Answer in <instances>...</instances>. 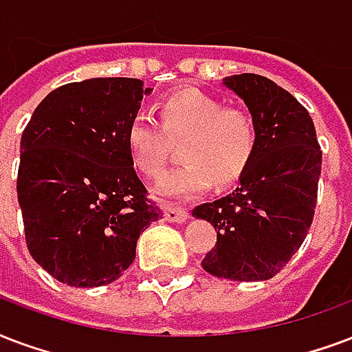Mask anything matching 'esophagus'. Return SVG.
Segmentation results:
<instances>
[{"label":"esophagus","instance_id":"34e87169","mask_svg":"<svg viewBox=\"0 0 352 352\" xmlns=\"http://www.w3.org/2000/svg\"><path fill=\"white\" fill-rule=\"evenodd\" d=\"M187 217H189V213L184 208H176V206L170 204L165 206L166 221H170V223H184V221H187Z\"/></svg>","mask_w":352,"mask_h":352}]
</instances>
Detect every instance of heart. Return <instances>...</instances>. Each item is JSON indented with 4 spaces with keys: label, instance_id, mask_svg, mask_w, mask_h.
<instances>
[{
    "label": "heart",
    "instance_id": "b5f03b06",
    "mask_svg": "<svg viewBox=\"0 0 352 352\" xmlns=\"http://www.w3.org/2000/svg\"><path fill=\"white\" fill-rule=\"evenodd\" d=\"M160 122L137 113L126 128V148L131 165L146 178L165 170L170 142L184 139V163L163 178L165 197H192L215 182L228 187L245 176L258 146L252 115L241 107H224L219 98L198 89H182L163 98Z\"/></svg>",
    "mask_w": 352,
    "mask_h": 352
}]
</instances>
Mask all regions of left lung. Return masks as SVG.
Here are the masks:
<instances>
[{"label":"left lung","mask_w":352,"mask_h":352,"mask_svg":"<svg viewBox=\"0 0 352 352\" xmlns=\"http://www.w3.org/2000/svg\"><path fill=\"white\" fill-rule=\"evenodd\" d=\"M245 100L258 129L256 155L236 191L197 206L213 224L208 273L236 282L273 278L308 236L321 176V146L310 113L297 98L258 74L224 79Z\"/></svg>","instance_id":"1"}]
</instances>
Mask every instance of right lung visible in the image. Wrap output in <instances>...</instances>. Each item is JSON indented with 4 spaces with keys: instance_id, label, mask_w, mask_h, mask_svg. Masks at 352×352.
Returning a JSON list of instances; mask_svg holds the SVG:
<instances>
[{
    "instance_id": "add662e5",
    "label": "right lung",
    "mask_w": 352,
    "mask_h": 352,
    "mask_svg": "<svg viewBox=\"0 0 352 352\" xmlns=\"http://www.w3.org/2000/svg\"><path fill=\"white\" fill-rule=\"evenodd\" d=\"M150 91L133 78L66 83L23 129L16 192L25 245L66 286L120 278L139 236L163 215L126 148V128Z\"/></svg>"
}]
</instances>
